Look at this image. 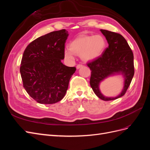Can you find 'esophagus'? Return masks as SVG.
<instances>
[{"label": "esophagus", "instance_id": "34e87169", "mask_svg": "<svg viewBox=\"0 0 150 150\" xmlns=\"http://www.w3.org/2000/svg\"><path fill=\"white\" fill-rule=\"evenodd\" d=\"M82 67H83V64H78V65H77V66H76V69H79V68Z\"/></svg>", "mask_w": 150, "mask_h": 150}]
</instances>
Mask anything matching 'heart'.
Masks as SVG:
<instances>
[{
    "label": "heart",
    "mask_w": 150,
    "mask_h": 150,
    "mask_svg": "<svg viewBox=\"0 0 150 150\" xmlns=\"http://www.w3.org/2000/svg\"><path fill=\"white\" fill-rule=\"evenodd\" d=\"M106 40L101 35H81L74 39L66 49L64 54L68 59H73L74 54H81L85 61H93L101 56L106 48Z\"/></svg>",
    "instance_id": "b5f03b06"
}]
</instances>
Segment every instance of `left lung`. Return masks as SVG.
Segmentation results:
<instances>
[{"label":"left lung","instance_id":"left-lung-1","mask_svg":"<svg viewBox=\"0 0 150 150\" xmlns=\"http://www.w3.org/2000/svg\"><path fill=\"white\" fill-rule=\"evenodd\" d=\"M105 36L108 47L101 56L93 61L88 63L91 71L90 85L96 96L104 101L115 100L126 93L134 74L133 53L122 36L114 32L101 29ZM122 74L124 77V87L116 97H106L100 93L99 85L108 76Z\"/></svg>","mask_w":150,"mask_h":150}]
</instances>
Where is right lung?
I'll use <instances>...</instances> for the list:
<instances>
[{
	"mask_svg": "<svg viewBox=\"0 0 150 150\" xmlns=\"http://www.w3.org/2000/svg\"><path fill=\"white\" fill-rule=\"evenodd\" d=\"M66 29L51 32L30 42L22 56L20 72L23 86L40 104H54L65 96L76 69L63 64Z\"/></svg>",
	"mask_w": 150,
	"mask_h": 150,
	"instance_id": "add662e5",
	"label": "right lung"
}]
</instances>
